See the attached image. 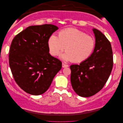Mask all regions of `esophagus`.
Here are the masks:
<instances>
[{"mask_svg": "<svg viewBox=\"0 0 123 123\" xmlns=\"http://www.w3.org/2000/svg\"><path fill=\"white\" fill-rule=\"evenodd\" d=\"M62 67L63 68H66V67H68V65L65 64L64 63H62Z\"/></svg>", "mask_w": 123, "mask_h": 123, "instance_id": "esophagus-1", "label": "esophagus"}]
</instances>
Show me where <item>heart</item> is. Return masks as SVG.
Masks as SVG:
<instances>
[{
	"instance_id": "b5f03b06",
	"label": "heart",
	"mask_w": 123,
	"mask_h": 123,
	"mask_svg": "<svg viewBox=\"0 0 123 123\" xmlns=\"http://www.w3.org/2000/svg\"><path fill=\"white\" fill-rule=\"evenodd\" d=\"M48 45L50 54L53 56L59 54L65 48L66 51L62 58L66 61L80 63L88 59L95 48V41L91 36L75 28H68L60 31L58 37L51 35Z\"/></svg>"
}]
</instances>
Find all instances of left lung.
I'll return each instance as SVG.
<instances>
[{"mask_svg":"<svg viewBox=\"0 0 123 123\" xmlns=\"http://www.w3.org/2000/svg\"><path fill=\"white\" fill-rule=\"evenodd\" d=\"M95 48L91 56L80 64L70 66V82L74 91L81 97L93 96L103 88L113 66V56L110 41L101 32L92 29Z\"/></svg>","mask_w":123,"mask_h":123,"instance_id":"8db88e82","label":"left lung"}]
</instances>
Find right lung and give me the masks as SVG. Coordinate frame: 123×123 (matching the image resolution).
I'll return each instance as SVG.
<instances>
[{
	"instance_id": "1",
	"label": "right lung",
	"mask_w": 123,
	"mask_h": 123,
	"mask_svg": "<svg viewBox=\"0 0 123 123\" xmlns=\"http://www.w3.org/2000/svg\"><path fill=\"white\" fill-rule=\"evenodd\" d=\"M58 28L50 24L31 26L12 40L10 68L15 81L27 93H44L61 69L62 62L50 54L48 45L49 37Z\"/></svg>"
}]
</instances>
